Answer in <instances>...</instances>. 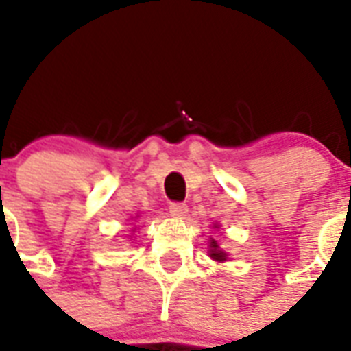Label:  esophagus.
I'll return each mask as SVG.
<instances>
[{
	"label": "esophagus",
	"mask_w": 351,
	"mask_h": 351,
	"mask_svg": "<svg viewBox=\"0 0 351 351\" xmlns=\"http://www.w3.org/2000/svg\"><path fill=\"white\" fill-rule=\"evenodd\" d=\"M169 211L173 217L176 219H182V217H186L187 213V206L184 202H171L169 204Z\"/></svg>",
	"instance_id": "1"
}]
</instances>
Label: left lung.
<instances>
[{
  "label": "left lung",
  "instance_id": "1",
  "mask_svg": "<svg viewBox=\"0 0 351 351\" xmlns=\"http://www.w3.org/2000/svg\"><path fill=\"white\" fill-rule=\"evenodd\" d=\"M211 256H213L215 261H226V253L219 250V244L215 240L211 242Z\"/></svg>",
  "mask_w": 351,
  "mask_h": 351
}]
</instances>
